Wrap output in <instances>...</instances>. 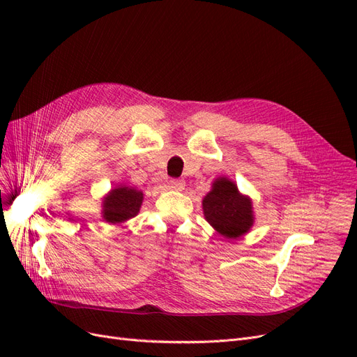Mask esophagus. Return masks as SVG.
<instances>
[{
  "label": "esophagus",
  "instance_id": "34e87169",
  "mask_svg": "<svg viewBox=\"0 0 357 357\" xmlns=\"http://www.w3.org/2000/svg\"><path fill=\"white\" fill-rule=\"evenodd\" d=\"M168 188L169 189H176V190H181L185 188V181L180 180V178H172L168 181Z\"/></svg>",
  "mask_w": 357,
  "mask_h": 357
}]
</instances>
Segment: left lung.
<instances>
[{
    "label": "left lung",
    "instance_id": "1",
    "mask_svg": "<svg viewBox=\"0 0 357 357\" xmlns=\"http://www.w3.org/2000/svg\"><path fill=\"white\" fill-rule=\"evenodd\" d=\"M204 215L226 238H238L253 225L252 202L228 178H218L202 201Z\"/></svg>",
    "mask_w": 357,
    "mask_h": 357
}]
</instances>
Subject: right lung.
<instances>
[{
  "label": "right lung",
  "instance_id": "obj_1",
  "mask_svg": "<svg viewBox=\"0 0 357 357\" xmlns=\"http://www.w3.org/2000/svg\"><path fill=\"white\" fill-rule=\"evenodd\" d=\"M143 193L131 188H116L104 199L102 218L109 223H121L132 219L139 211Z\"/></svg>",
  "mask_w": 357,
  "mask_h": 357
}]
</instances>
